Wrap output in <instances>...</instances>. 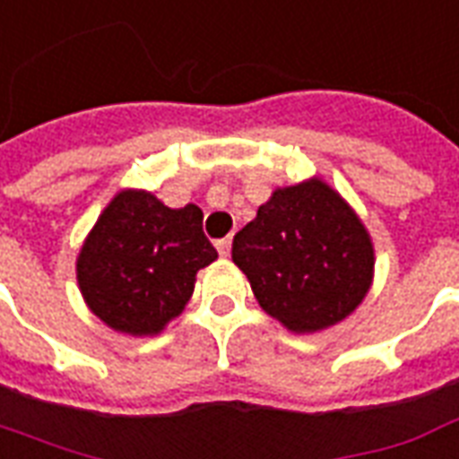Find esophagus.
<instances>
[{
  "mask_svg": "<svg viewBox=\"0 0 459 459\" xmlns=\"http://www.w3.org/2000/svg\"><path fill=\"white\" fill-rule=\"evenodd\" d=\"M216 247H219L221 255L226 257V255H229V253H230V238H221L219 243H216Z\"/></svg>",
  "mask_w": 459,
  "mask_h": 459,
  "instance_id": "34e87169",
  "label": "esophagus"
}]
</instances>
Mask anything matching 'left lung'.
I'll list each match as a JSON object with an SVG mask.
<instances>
[{
    "label": "left lung",
    "mask_w": 459,
    "mask_h": 459,
    "mask_svg": "<svg viewBox=\"0 0 459 459\" xmlns=\"http://www.w3.org/2000/svg\"><path fill=\"white\" fill-rule=\"evenodd\" d=\"M233 263L260 307L294 333L355 311L372 281L375 250L359 219L321 179L277 189L233 236Z\"/></svg>",
    "instance_id": "8db88e82"
}]
</instances>
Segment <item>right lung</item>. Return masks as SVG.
I'll return each instance as SVG.
<instances>
[{"instance_id":"obj_1","label":"right lung","mask_w":459,"mask_h":459,"mask_svg":"<svg viewBox=\"0 0 459 459\" xmlns=\"http://www.w3.org/2000/svg\"><path fill=\"white\" fill-rule=\"evenodd\" d=\"M195 204L169 209L148 192L114 196L77 257L84 301L114 331L151 335L185 308L196 273L219 253Z\"/></svg>"}]
</instances>
